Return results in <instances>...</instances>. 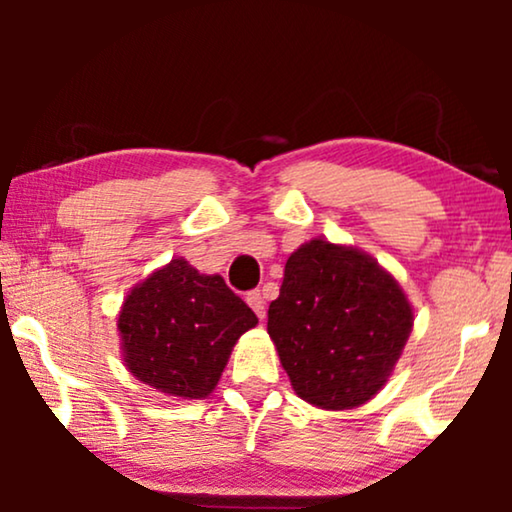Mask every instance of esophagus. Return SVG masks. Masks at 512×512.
Returning a JSON list of instances; mask_svg holds the SVG:
<instances>
[{"instance_id":"obj_1","label":"esophagus","mask_w":512,"mask_h":512,"mask_svg":"<svg viewBox=\"0 0 512 512\" xmlns=\"http://www.w3.org/2000/svg\"><path fill=\"white\" fill-rule=\"evenodd\" d=\"M247 303H249L251 310L258 314V319L265 317V300L261 296V291H249L247 293Z\"/></svg>"}]
</instances>
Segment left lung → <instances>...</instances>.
Wrapping results in <instances>:
<instances>
[{
    "label": "left lung",
    "instance_id": "1",
    "mask_svg": "<svg viewBox=\"0 0 512 512\" xmlns=\"http://www.w3.org/2000/svg\"><path fill=\"white\" fill-rule=\"evenodd\" d=\"M412 321L401 284L373 256L317 237L286 261L268 333L303 401L352 410L387 384Z\"/></svg>",
    "mask_w": 512,
    "mask_h": 512
}]
</instances>
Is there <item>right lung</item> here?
<instances>
[{"label":"right lung","instance_id":"right-lung-1","mask_svg":"<svg viewBox=\"0 0 512 512\" xmlns=\"http://www.w3.org/2000/svg\"><path fill=\"white\" fill-rule=\"evenodd\" d=\"M258 324L221 275L186 258L151 272L118 314L123 361L139 382L172 398H205L221 380L235 342Z\"/></svg>","mask_w":512,"mask_h":512}]
</instances>
